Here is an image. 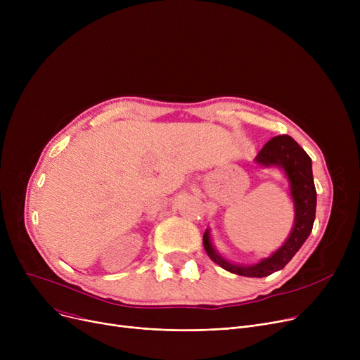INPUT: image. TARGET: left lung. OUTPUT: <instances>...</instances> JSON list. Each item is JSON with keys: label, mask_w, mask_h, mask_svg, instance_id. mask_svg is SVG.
<instances>
[{"label": "left lung", "mask_w": 360, "mask_h": 360, "mask_svg": "<svg viewBox=\"0 0 360 360\" xmlns=\"http://www.w3.org/2000/svg\"><path fill=\"white\" fill-rule=\"evenodd\" d=\"M255 163L264 167H278L289 184V194L293 201L295 221L292 231L278 250L251 266L236 264L221 257L212 242L210 229L202 236L204 250L217 266L226 271L245 277H267L281 269L293 258L312 232L316 209V190L312 175V160L292 137L277 136L261 148Z\"/></svg>", "instance_id": "1"}]
</instances>
